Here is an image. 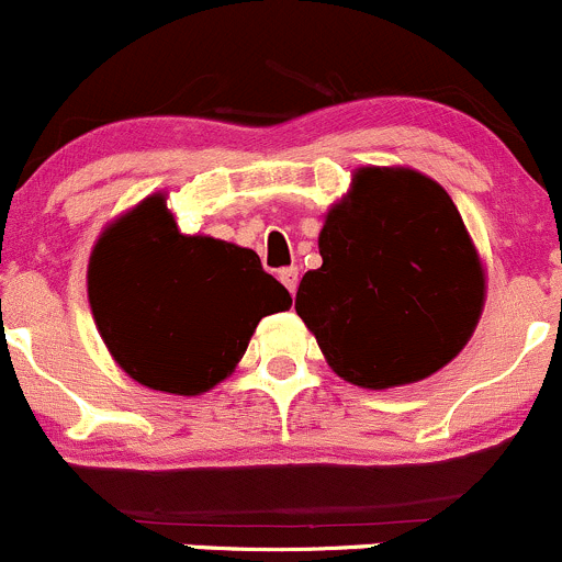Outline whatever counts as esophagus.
<instances>
[{
	"label": "esophagus",
	"instance_id": "esophagus-1",
	"mask_svg": "<svg viewBox=\"0 0 562 562\" xmlns=\"http://www.w3.org/2000/svg\"><path fill=\"white\" fill-rule=\"evenodd\" d=\"M281 283L294 294V289H297V268L281 270Z\"/></svg>",
	"mask_w": 562,
	"mask_h": 562
}]
</instances>
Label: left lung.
Wrapping results in <instances>:
<instances>
[{
	"label": "left lung",
	"instance_id": "left-lung-1",
	"mask_svg": "<svg viewBox=\"0 0 562 562\" xmlns=\"http://www.w3.org/2000/svg\"><path fill=\"white\" fill-rule=\"evenodd\" d=\"M322 268L294 308L327 366L369 391L451 363L483 311V268L446 188L413 169L366 166L319 232Z\"/></svg>",
	"mask_w": 562,
	"mask_h": 562
}]
</instances>
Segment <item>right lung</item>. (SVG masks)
Segmentation results:
<instances>
[{"instance_id":"obj_1","label":"right lung","mask_w":562,"mask_h":562,"mask_svg":"<svg viewBox=\"0 0 562 562\" xmlns=\"http://www.w3.org/2000/svg\"><path fill=\"white\" fill-rule=\"evenodd\" d=\"M87 286L94 325L120 369L177 396L226 380L259 319L292 305L251 248L182 235L164 193L105 226Z\"/></svg>"}]
</instances>
